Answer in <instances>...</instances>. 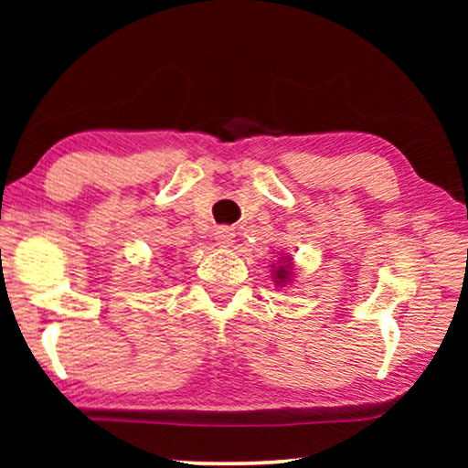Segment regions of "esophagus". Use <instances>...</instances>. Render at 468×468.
Listing matches in <instances>:
<instances>
[{"label":"esophagus","mask_w":468,"mask_h":468,"mask_svg":"<svg viewBox=\"0 0 468 468\" xmlns=\"http://www.w3.org/2000/svg\"><path fill=\"white\" fill-rule=\"evenodd\" d=\"M234 236H236L234 229L228 228V226L215 229V240H217V245H219V247H229V245H232Z\"/></svg>","instance_id":"obj_1"}]
</instances>
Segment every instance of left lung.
Returning a JSON list of instances; mask_svg holds the SVG:
<instances>
[{"label": "left lung", "mask_w": 468, "mask_h": 468, "mask_svg": "<svg viewBox=\"0 0 468 468\" xmlns=\"http://www.w3.org/2000/svg\"><path fill=\"white\" fill-rule=\"evenodd\" d=\"M287 261H290V260H287ZM274 266V264H272ZM290 264H287V266H279L277 268V271H274V279H277V283L281 285V283H285V281H290Z\"/></svg>", "instance_id": "obj_1"}]
</instances>
